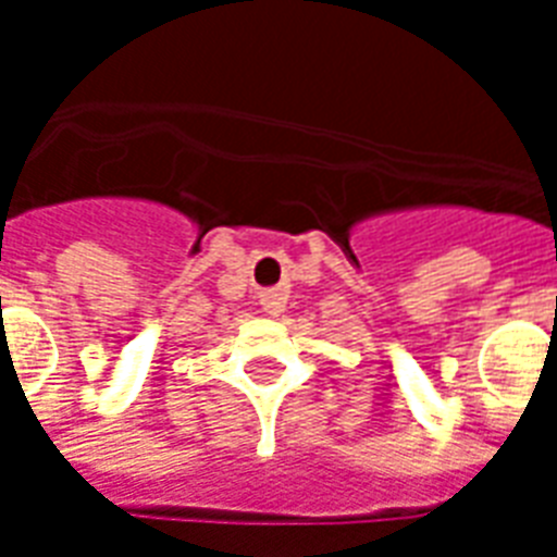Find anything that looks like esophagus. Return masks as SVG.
Instances as JSON below:
<instances>
[{
    "instance_id": "1",
    "label": "esophagus",
    "mask_w": 557,
    "mask_h": 557,
    "mask_svg": "<svg viewBox=\"0 0 557 557\" xmlns=\"http://www.w3.org/2000/svg\"><path fill=\"white\" fill-rule=\"evenodd\" d=\"M286 297H288V292L283 286L265 288V292H260V306L269 314H280L283 309H286Z\"/></svg>"
}]
</instances>
